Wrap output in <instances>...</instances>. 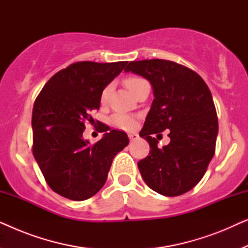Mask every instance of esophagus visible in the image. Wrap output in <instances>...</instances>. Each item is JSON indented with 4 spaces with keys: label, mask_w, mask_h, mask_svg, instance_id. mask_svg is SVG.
I'll list each match as a JSON object with an SVG mask.
<instances>
[{
    "label": "esophagus",
    "mask_w": 248,
    "mask_h": 248,
    "mask_svg": "<svg viewBox=\"0 0 248 248\" xmlns=\"http://www.w3.org/2000/svg\"><path fill=\"white\" fill-rule=\"evenodd\" d=\"M128 138H130L131 141H135L139 139V135L137 133H128Z\"/></svg>",
    "instance_id": "1"
}]
</instances>
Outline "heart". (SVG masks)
<instances>
[{
    "instance_id": "heart-1",
    "label": "heart",
    "mask_w": 248,
    "mask_h": 248,
    "mask_svg": "<svg viewBox=\"0 0 248 248\" xmlns=\"http://www.w3.org/2000/svg\"><path fill=\"white\" fill-rule=\"evenodd\" d=\"M144 82L145 81L139 77L126 78L124 81L125 86L128 88V90H130L132 93H133L134 91L138 89V87H140L141 84ZM109 91H110V86H107L103 90V93H101V96H100L101 103H105V101H106ZM110 122L115 127L122 128V130H132V128H134L135 126H137V120H135V117L131 116V115H128V114H125V113L114 114L110 118Z\"/></svg>"
}]
</instances>
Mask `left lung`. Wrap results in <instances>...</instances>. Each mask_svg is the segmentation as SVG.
Wrapping results in <instances>:
<instances>
[{"mask_svg": "<svg viewBox=\"0 0 248 248\" xmlns=\"http://www.w3.org/2000/svg\"><path fill=\"white\" fill-rule=\"evenodd\" d=\"M124 71L147 79L154 90L140 131L150 145L138 162L142 178L161 195L184 194L201 181L215 155L218 118L210 89L198 73L171 61H132ZM165 129L171 142L159 149L153 134Z\"/></svg>", "mask_w": 248, "mask_h": 248, "instance_id": "left-lung-1", "label": "left lung"}]
</instances>
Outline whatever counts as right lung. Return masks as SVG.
Instances as JSON below:
<instances>
[{"mask_svg":"<svg viewBox=\"0 0 248 248\" xmlns=\"http://www.w3.org/2000/svg\"><path fill=\"white\" fill-rule=\"evenodd\" d=\"M127 62H78L50 78L32 109V154L57 194L83 201L103 188L111 162L128 144L125 132L105 127L94 144L83 139L84 122L99 109L103 90ZM104 132V131H103Z\"/></svg>","mask_w":248,"mask_h":248,"instance_id":"right-lung-1","label":"right lung"}]
</instances>
